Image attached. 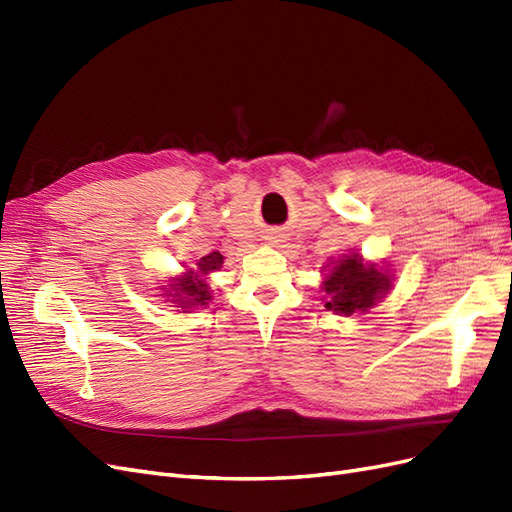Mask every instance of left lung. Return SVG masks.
<instances>
[{"label":"left lung","mask_w":512,"mask_h":512,"mask_svg":"<svg viewBox=\"0 0 512 512\" xmlns=\"http://www.w3.org/2000/svg\"><path fill=\"white\" fill-rule=\"evenodd\" d=\"M393 275L376 262H365L359 254H348L327 265L324 273V307L335 314L352 316L374 307L391 290Z\"/></svg>","instance_id":"1"}]
</instances>
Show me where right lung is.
Here are the masks:
<instances>
[{
  "label": "right lung",
  "mask_w": 512,
  "mask_h": 512,
  "mask_svg": "<svg viewBox=\"0 0 512 512\" xmlns=\"http://www.w3.org/2000/svg\"><path fill=\"white\" fill-rule=\"evenodd\" d=\"M224 256L220 252H211L198 260V267L190 269L181 277H173V284H168L164 290V297H170V303H177L175 307L181 309H194L198 305H207L211 301V292L207 284V275L222 269Z\"/></svg>",
  "instance_id": "1"
}]
</instances>
